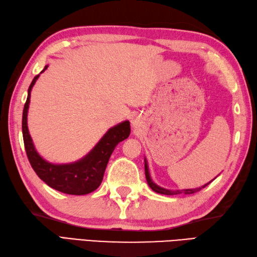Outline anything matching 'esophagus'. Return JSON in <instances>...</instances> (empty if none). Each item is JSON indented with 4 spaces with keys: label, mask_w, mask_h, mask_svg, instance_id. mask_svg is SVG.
Returning <instances> with one entry per match:
<instances>
[{
    "label": "esophagus",
    "mask_w": 257,
    "mask_h": 257,
    "mask_svg": "<svg viewBox=\"0 0 257 257\" xmlns=\"http://www.w3.org/2000/svg\"><path fill=\"white\" fill-rule=\"evenodd\" d=\"M132 123H133V125H136V121H133Z\"/></svg>",
    "instance_id": "esophagus-1"
}]
</instances>
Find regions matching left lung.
<instances>
[{
    "label": "left lung",
    "instance_id": "8db88e82",
    "mask_svg": "<svg viewBox=\"0 0 257 257\" xmlns=\"http://www.w3.org/2000/svg\"><path fill=\"white\" fill-rule=\"evenodd\" d=\"M145 176H146V180H147V184L148 186H150L152 189L157 192V193H162V195H180V193H185V195H191V193H195V192H198L200 191L202 188H204L206 186H208L210 182H208V184H206L202 187H199V188H195V189H182V190H169V189H165V188H162L157 186L155 182H154L151 178V175H150V172H148V165H147V162L145 159Z\"/></svg>",
    "mask_w": 257,
    "mask_h": 257
}]
</instances>
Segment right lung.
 Returning <instances> with one entry per match:
<instances>
[{
  "mask_svg": "<svg viewBox=\"0 0 257 257\" xmlns=\"http://www.w3.org/2000/svg\"><path fill=\"white\" fill-rule=\"evenodd\" d=\"M47 67L48 66H45L42 72L46 70ZM39 75L33 79L28 88L27 100L23 110L22 131L28 161L39 178L53 189L67 193V195H87L94 191L101 185L106 165L109 163L114 148L119 142L130 136V122L124 121L111 127L98 142V144L79 161L59 165L48 163L35 150L27 126V112L30 106L31 91Z\"/></svg>",
  "mask_w": 257,
  "mask_h": 257,
  "instance_id": "obj_1",
  "label": "right lung"
}]
</instances>
